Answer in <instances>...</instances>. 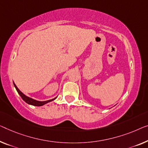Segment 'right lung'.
Returning a JSON list of instances; mask_svg holds the SVG:
<instances>
[{
    "label": "right lung",
    "instance_id": "obj_1",
    "mask_svg": "<svg viewBox=\"0 0 148 148\" xmlns=\"http://www.w3.org/2000/svg\"><path fill=\"white\" fill-rule=\"evenodd\" d=\"M13 84H14V86L15 87V88H16L17 92H18V93L19 95L21 96L22 99H23V100L25 101L26 103H28V104H30V105L35 106H42L45 105V104H46V103H47L48 102H52V101L54 100L55 99L57 98V97H56V98L51 99V100H46V101L36 100H34V99H33L32 98H30V97H28L27 96H26L25 94H24L23 92H22L21 90H20L18 88H17V86H16V84H14V82H13Z\"/></svg>",
    "mask_w": 148,
    "mask_h": 148
}]
</instances>
